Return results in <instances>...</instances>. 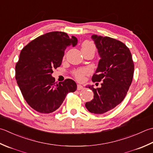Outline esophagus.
<instances>
[{"instance_id": "34e87169", "label": "esophagus", "mask_w": 153, "mask_h": 153, "mask_svg": "<svg viewBox=\"0 0 153 153\" xmlns=\"http://www.w3.org/2000/svg\"><path fill=\"white\" fill-rule=\"evenodd\" d=\"M77 90H82V89H83V87L82 85L78 84V85H77Z\"/></svg>"}]
</instances>
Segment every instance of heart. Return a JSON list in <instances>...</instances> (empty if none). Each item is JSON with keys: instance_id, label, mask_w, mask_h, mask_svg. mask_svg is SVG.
Wrapping results in <instances>:
<instances>
[{"instance_id": "heart-1", "label": "heart", "mask_w": 153, "mask_h": 153, "mask_svg": "<svg viewBox=\"0 0 153 153\" xmlns=\"http://www.w3.org/2000/svg\"><path fill=\"white\" fill-rule=\"evenodd\" d=\"M96 48L95 44L91 41L85 40L82 44V51H94L95 52ZM89 70L87 68H81L76 70L74 72V75L78 81H83L85 78V76L88 75Z\"/></svg>"}]
</instances>
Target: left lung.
<instances>
[{
    "label": "left lung",
    "instance_id": "left-lung-1",
    "mask_svg": "<svg viewBox=\"0 0 153 153\" xmlns=\"http://www.w3.org/2000/svg\"><path fill=\"white\" fill-rule=\"evenodd\" d=\"M91 38L101 58L91 79L101 82V86L96 89L88 86L94 95L85 107L89 112L102 114L115 108L126 96L133 80L134 63L129 49L121 41L97 35Z\"/></svg>",
    "mask_w": 153,
    "mask_h": 153
}]
</instances>
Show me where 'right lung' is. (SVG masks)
Instances as JSON below:
<instances>
[{
    "mask_svg": "<svg viewBox=\"0 0 153 153\" xmlns=\"http://www.w3.org/2000/svg\"><path fill=\"white\" fill-rule=\"evenodd\" d=\"M77 44L75 36L70 38L66 33L56 31L36 38L21 50L15 77L27 103L36 111H55L68 93L77 89L74 80L56 83L52 76L53 69L61 65L66 48Z\"/></svg>",
    "mask_w": 153,
    "mask_h": 153,
    "instance_id": "right-lung-1",
    "label": "right lung"
}]
</instances>
